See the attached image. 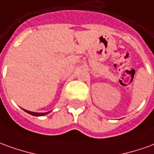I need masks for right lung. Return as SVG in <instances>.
<instances>
[{"label":"right lung","mask_w":154,"mask_h":154,"mask_svg":"<svg viewBox=\"0 0 154 154\" xmlns=\"http://www.w3.org/2000/svg\"><path fill=\"white\" fill-rule=\"evenodd\" d=\"M25 112H26L27 113L29 114L32 115V116H36V117H39V116H44V115L47 114V113H49L50 112H30V111H27V110H25Z\"/></svg>","instance_id":"right-lung-1"}]
</instances>
